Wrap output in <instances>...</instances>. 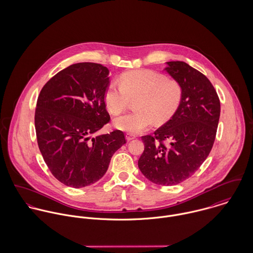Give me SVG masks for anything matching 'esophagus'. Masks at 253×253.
Wrapping results in <instances>:
<instances>
[{
	"mask_svg": "<svg viewBox=\"0 0 253 253\" xmlns=\"http://www.w3.org/2000/svg\"><path fill=\"white\" fill-rule=\"evenodd\" d=\"M126 138L127 141H130V140H132V139L135 138V135H133V134H131V133H126Z\"/></svg>",
	"mask_w": 253,
	"mask_h": 253,
	"instance_id": "34e87169",
	"label": "esophagus"
}]
</instances>
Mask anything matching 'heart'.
Returning <instances> with one entry per match:
<instances>
[{"label":"heart","instance_id":"heart-1","mask_svg":"<svg viewBox=\"0 0 253 253\" xmlns=\"http://www.w3.org/2000/svg\"><path fill=\"white\" fill-rule=\"evenodd\" d=\"M117 82L109 84L104 99L106 107L119 115L136 99V112L117 117L114 126L129 133H139L150 128L154 122L163 125L169 122L180 106L183 88L171 78L153 70H135L125 73Z\"/></svg>","mask_w":253,"mask_h":253}]
</instances>
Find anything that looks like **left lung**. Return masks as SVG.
Returning a JSON list of instances; mask_svg holds the SVG:
<instances>
[{
    "label": "left lung",
    "mask_w": 253,
    "mask_h": 253,
    "mask_svg": "<svg viewBox=\"0 0 253 253\" xmlns=\"http://www.w3.org/2000/svg\"><path fill=\"white\" fill-rule=\"evenodd\" d=\"M165 70L183 88L180 106L154 135L142 136L144 151L138 168L147 179L164 186L191 177L210 155L215 140L220 101L212 84L183 61H169ZM170 143L166 145L164 141Z\"/></svg>",
    "instance_id": "8db88e82"
}]
</instances>
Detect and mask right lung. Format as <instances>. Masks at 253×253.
<instances>
[{
    "instance_id": "add662e5",
    "label": "right lung",
    "mask_w": 253,
    "mask_h": 253,
    "mask_svg": "<svg viewBox=\"0 0 253 253\" xmlns=\"http://www.w3.org/2000/svg\"><path fill=\"white\" fill-rule=\"evenodd\" d=\"M109 79L101 64L76 63L53 76L39 94V149L52 175L66 186L82 188L99 180L126 143L121 130L92 136L110 121L104 99Z\"/></svg>"
}]
</instances>
